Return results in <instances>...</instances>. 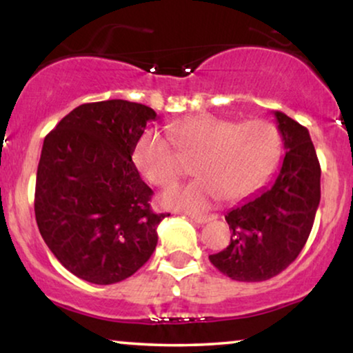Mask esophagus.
<instances>
[{"label": "esophagus", "mask_w": 353, "mask_h": 353, "mask_svg": "<svg viewBox=\"0 0 353 353\" xmlns=\"http://www.w3.org/2000/svg\"><path fill=\"white\" fill-rule=\"evenodd\" d=\"M214 219H215V215H191V220L194 221V223H199V225L207 223V221H210Z\"/></svg>", "instance_id": "esophagus-1"}]
</instances>
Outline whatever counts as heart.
Listing matches in <instances>:
<instances>
[{"instance_id":"1","label":"heart","mask_w":353,"mask_h":353,"mask_svg":"<svg viewBox=\"0 0 353 353\" xmlns=\"http://www.w3.org/2000/svg\"><path fill=\"white\" fill-rule=\"evenodd\" d=\"M172 140L149 128L137 141L133 162L152 185L167 188L188 173L192 161L199 180L163 192V205L199 212L223 197L241 202L254 196L278 165L281 139L265 120H234L199 114L168 127Z\"/></svg>"}]
</instances>
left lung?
<instances>
[{"mask_svg":"<svg viewBox=\"0 0 353 353\" xmlns=\"http://www.w3.org/2000/svg\"><path fill=\"white\" fill-rule=\"evenodd\" d=\"M274 117L286 149L281 170L272 186L225 215L230 245L209 255L236 281H265L286 270L305 245L320 204L321 168L310 133L286 114Z\"/></svg>","mask_w":353,"mask_h":353,"instance_id":"obj_1","label":"left lung"}]
</instances>
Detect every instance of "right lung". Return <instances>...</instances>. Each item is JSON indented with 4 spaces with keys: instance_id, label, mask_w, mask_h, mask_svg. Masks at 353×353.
<instances>
[{
    "instance_id": "add662e5",
    "label": "right lung",
    "mask_w": 353,
    "mask_h": 353,
    "mask_svg": "<svg viewBox=\"0 0 353 353\" xmlns=\"http://www.w3.org/2000/svg\"><path fill=\"white\" fill-rule=\"evenodd\" d=\"M156 117L144 104L99 101L75 108L46 134L37 172V225L62 267L85 281H123L156 250L157 225L167 214L152 212L154 192L132 161Z\"/></svg>"
}]
</instances>
